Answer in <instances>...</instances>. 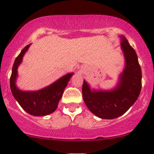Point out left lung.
<instances>
[{"label": "left lung", "mask_w": 154, "mask_h": 154, "mask_svg": "<svg viewBox=\"0 0 154 154\" xmlns=\"http://www.w3.org/2000/svg\"><path fill=\"white\" fill-rule=\"evenodd\" d=\"M125 66L118 83L112 90L91 89L84 80L82 96L85 105L102 119H115L124 115L138 98L141 89V70L134 48L125 36H120Z\"/></svg>", "instance_id": "1"}]
</instances>
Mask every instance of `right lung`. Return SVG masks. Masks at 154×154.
Listing matches in <instances>:
<instances>
[{"mask_svg": "<svg viewBox=\"0 0 154 154\" xmlns=\"http://www.w3.org/2000/svg\"><path fill=\"white\" fill-rule=\"evenodd\" d=\"M30 44L26 45L13 63L10 77V89L13 97L21 107L33 116H45L53 113L58 106L64 89L67 86L73 72L67 73L45 88L38 91H22L16 86L18 67Z\"/></svg>", "mask_w": 154, "mask_h": 154, "instance_id": "right-lung-1", "label": "right lung"}]
</instances>
